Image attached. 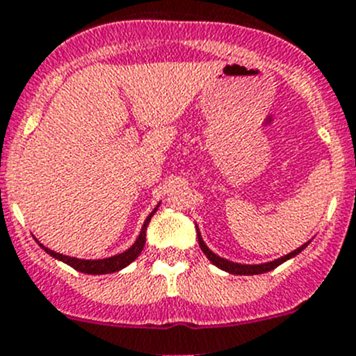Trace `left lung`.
Returning <instances> with one entry per match:
<instances>
[{
  "label": "left lung",
  "instance_id": "left-lung-1",
  "mask_svg": "<svg viewBox=\"0 0 356 356\" xmlns=\"http://www.w3.org/2000/svg\"><path fill=\"white\" fill-rule=\"evenodd\" d=\"M196 233H198V243H200V248L203 250V254L207 255V259H209L212 264H216L219 270L222 271H227V273H233V275H261V273H266V271H271L275 270V268H278V266L282 264V262L289 261V259L296 257L298 254H301L302 250H305L306 247H308L309 241H306L305 245H301L299 248H296L294 252H291V254L284 255V257H278L275 259V261H270V262H262V264H238V262H233V261H227V259L224 257H219L217 254H213L212 250H210L209 247L205 245V241H203L202 234H200V229L198 226H196Z\"/></svg>",
  "mask_w": 356,
  "mask_h": 356
}]
</instances>
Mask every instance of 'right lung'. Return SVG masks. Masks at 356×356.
<instances>
[{
    "label": "right lung",
    "instance_id": "add662e5",
    "mask_svg": "<svg viewBox=\"0 0 356 356\" xmlns=\"http://www.w3.org/2000/svg\"><path fill=\"white\" fill-rule=\"evenodd\" d=\"M158 207H160V203L156 205V209L153 210V212L149 213V216L146 217V220H144V226L143 229H140V234L137 236L136 243L132 245V247L129 248V250L122 252V254L118 255H111V257H106V259H78V257H71V255H64V254H58V252H54L50 250L48 247H44L43 243H40V241L34 238V240L40 243V247L43 248L44 252H47L48 255H51V257L58 259V261L65 262L67 266H71V268H74L76 271H81V273H86V275H108V273H115V271H120L123 270V268H127V266L130 264L132 261H136L137 257H139V254L143 252L144 248V243H146V229H147V224H149L151 217L154 216V212L158 210Z\"/></svg>",
    "mask_w": 356,
    "mask_h": 356
}]
</instances>
